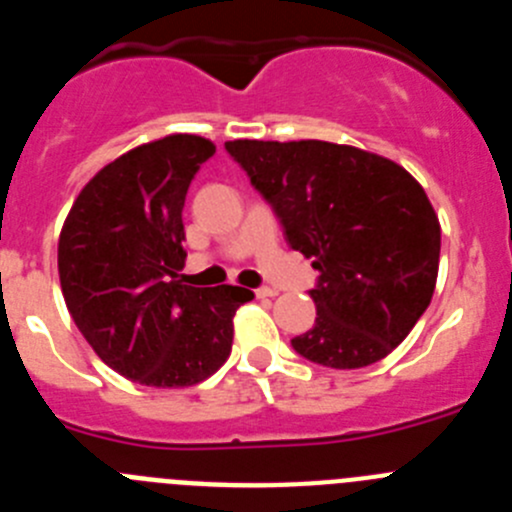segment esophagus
I'll return each mask as SVG.
<instances>
[{
    "instance_id": "1",
    "label": "esophagus",
    "mask_w": 512,
    "mask_h": 512,
    "mask_svg": "<svg viewBox=\"0 0 512 512\" xmlns=\"http://www.w3.org/2000/svg\"><path fill=\"white\" fill-rule=\"evenodd\" d=\"M279 292L277 289H271V287H261V289H256V297H277Z\"/></svg>"
}]
</instances>
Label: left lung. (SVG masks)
Wrapping results in <instances>:
<instances>
[{
	"label": "left lung",
	"instance_id": "obj_1",
	"mask_svg": "<svg viewBox=\"0 0 512 512\" xmlns=\"http://www.w3.org/2000/svg\"><path fill=\"white\" fill-rule=\"evenodd\" d=\"M225 151L320 271L318 318L292 348L330 369L392 354L436 289L441 225L423 187L390 158L328 140H228Z\"/></svg>",
	"mask_w": 512,
	"mask_h": 512
}]
</instances>
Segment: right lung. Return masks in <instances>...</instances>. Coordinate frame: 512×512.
<instances>
[{
  "label": "right lung",
  "instance_id": "right-lung-1",
  "mask_svg": "<svg viewBox=\"0 0 512 512\" xmlns=\"http://www.w3.org/2000/svg\"><path fill=\"white\" fill-rule=\"evenodd\" d=\"M215 153L176 133L122 153L79 192L58 238L63 300L94 354L146 387H192L233 348L243 287L184 284L182 210Z\"/></svg>",
  "mask_w": 512,
  "mask_h": 512
}]
</instances>
